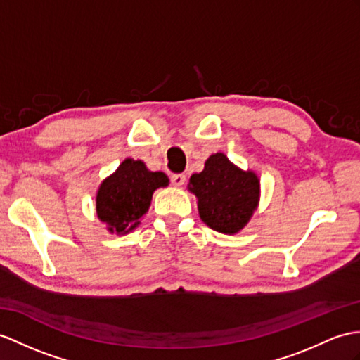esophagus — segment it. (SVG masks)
<instances>
[{
  "mask_svg": "<svg viewBox=\"0 0 360 360\" xmlns=\"http://www.w3.org/2000/svg\"><path fill=\"white\" fill-rule=\"evenodd\" d=\"M185 180H186L185 174H172L171 175V183H172V186H175V188H180V186L185 185Z\"/></svg>",
  "mask_w": 360,
  "mask_h": 360,
  "instance_id": "esophagus-1",
  "label": "esophagus"
}]
</instances>
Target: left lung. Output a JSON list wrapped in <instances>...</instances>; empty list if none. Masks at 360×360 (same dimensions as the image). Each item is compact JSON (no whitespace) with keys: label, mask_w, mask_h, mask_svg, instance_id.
I'll list each match as a JSON object with an SVG mask.
<instances>
[{"label":"left lung","mask_w":360,"mask_h":360,"mask_svg":"<svg viewBox=\"0 0 360 360\" xmlns=\"http://www.w3.org/2000/svg\"><path fill=\"white\" fill-rule=\"evenodd\" d=\"M189 191L198 198V212L210 229L235 233L243 229L257 209L259 181L244 172L221 153L212 154L200 174H192Z\"/></svg>","instance_id":"1"}]
</instances>
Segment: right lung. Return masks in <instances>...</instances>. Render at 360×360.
Here are the masks:
<instances>
[{
	"instance_id": "right-lung-1",
	"label": "right lung",
	"mask_w": 360,
	"mask_h": 360,
	"mask_svg": "<svg viewBox=\"0 0 360 360\" xmlns=\"http://www.w3.org/2000/svg\"><path fill=\"white\" fill-rule=\"evenodd\" d=\"M168 186L163 172H151L143 162L127 159L111 177L102 181L96 197V210L110 232L133 231L151 205L153 192Z\"/></svg>"
}]
</instances>
